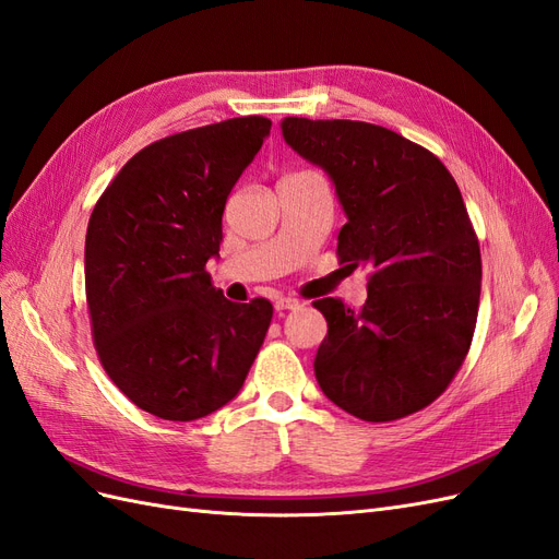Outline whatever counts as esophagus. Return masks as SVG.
Wrapping results in <instances>:
<instances>
[{"mask_svg":"<svg viewBox=\"0 0 559 559\" xmlns=\"http://www.w3.org/2000/svg\"><path fill=\"white\" fill-rule=\"evenodd\" d=\"M300 302L296 298H280L275 300V310L277 312H286V310H298Z\"/></svg>","mask_w":559,"mask_h":559,"instance_id":"esophagus-1","label":"esophagus"}]
</instances>
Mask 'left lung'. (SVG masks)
Here are the masks:
<instances>
[{
	"mask_svg": "<svg viewBox=\"0 0 559 559\" xmlns=\"http://www.w3.org/2000/svg\"><path fill=\"white\" fill-rule=\"evenodd\" d=\"M282 134L335 186L347 216L337 259L370 273L364 308L312 302L329 324L314 357L321 392L366 421L427 408L478 319L480 247L460 186L431 151L382 126L286 116Z\"/></svg>",
	"mask_w": 559,
	"mask_h": 559,
	"instance_id": "obj_1",
	"label": "left lung"
}]
</instances>
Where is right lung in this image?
Instances as JSON below:
<instances>
[{
    "label": "right lung",
    "instance_id": "right-lung-1",
    "mask_svg": "<svg viewBox=\"0 0 559 559\" xmlns=\"http://www.w3.org/2000/svg\"><path fill=\"white\" fill-rule=\"evenodd\" d=\"M263 116L186 130L134 154L86 233V300L107 376L138 408L191 421L238 396L267 333L265 298L233 302L205 270L226 200L270 134Z\"/></svg>",
    "mask_w": 559,
    "mask_h": 559
}]
</instances>
